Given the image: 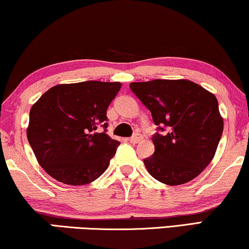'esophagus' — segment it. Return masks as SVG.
<instances>
[{
    "instance_id": "34e87169",
    "label": "esophagus",
    "mask_w": 249,
    "mask_h": 249,
    "mask_svg": "<svg viewBox=\"0 0 249 249\" xmlns=\"http://www.w3.org/2000/svg\"><path fill=\"white\" fill-rule=\"evenodd\" d=\"M142 140V135L140 134V133H136V134H134L132 136V138L128 139V141L131 143H138Z\"/></svg>"
}]
</instances>
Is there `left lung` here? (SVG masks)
<instances>
[{"mask_svg": "<svg viewBox=\"0 0 249 249\" xmlns=\"http://www.w3.org/2000/svg\"><path fill=\"white\" fill-rule=\"evenodd\" d=\"M129 88L163 132L152 136L155 153L143 160L149 174L171 186L197 177L214 157L223 131L214 94L184 79L132 82Z\"/></svg>", "mask_w": 249, "mask_h": 249, "instance_id": "left-lung-1", "label": "left lung"}]
</instances>
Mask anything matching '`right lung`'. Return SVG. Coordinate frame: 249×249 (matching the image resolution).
Listing matches in <instances>:
<instances>
[{"mask_svg":"<svg viewBox=\"0 0 249 249\" xmlns=\"http://www.w3.org/2000/svg\"><path fill=\"white\" fill-rule=\"evenodd\" d=\"M121 87L120 82L100 81L58 85L33 105L28 141L54 179L81 186L105 173L120 145L107 135L106 114Z\"/></svg>","mask_w":249,"mask_h":249,"instance_id":"right-lung-1","label":"right lung"}]
</instances>
